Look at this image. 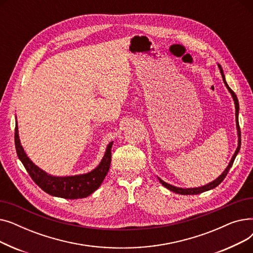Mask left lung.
Listing matches in <instances>:
<instances>
[{"label": "left lung", "instance_id": "left-lung-1", "mask_svg": "<svg viewBox=\"0 0 253 253\" xmlns=\"http://www.w3.org/2000/svg\"><path fill=\"white\" fill-rule=\"evenodd\" d=\"M218 69H219L220 74H221V77H222V81H223L225 87L228 88L229 92L231 93V95H232V97H233V99H234V102H235V109H236V126H237V133H238V147H237V149H236V151H235V153H234V155H233V157H232V159H231V161H230L228 167L224 169V171L222 172V173H221L216 179H214L213 181H211V182H209V183L203 185V187H200V188H191V189L177 188V187H174V185H171V184L165 182V181L162 180L160 177H158V179L160 180V182L164 185V187H165L166 189L170 190L171 192H174V193H176V194H180V195H197V194H201V193H203V192H206V191H209V190H212V189L216 188L217 185L224 179V177L227 176L230 168L232 167V165H233V163H234V161H235L236 156L238 155L239 151H240V147H241V131H240V126H239V120H238V116H239V101H238V98H237V96H236V94H235V92L229 87L227 81H225V78H224V75H223V71H222V69H221L220 64H218Z\"/></svg>", "mask_w": 253, "mask_h": 253}]
</instances>
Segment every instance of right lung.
<instances>
[{"instance_id":"right-lung-1","label":"right lung","mask_w":253,"mask_h":253,"mask_svg":"<svg viewBox=\"0 0 253 253\" xmlns=\"http://www.w3.org/2000/svg\"><path fill=\"white\" fill-rule=\"evenodd\" d=\"M113 143L114 141H111L108 144L99 165L88 173L72 176H53L35 165L25 154L18 135L17 121L15 124L16 153L32 179L47 194L64 199L86 198L100 187L111 166Z\"/></svg>"}]
</instances>
